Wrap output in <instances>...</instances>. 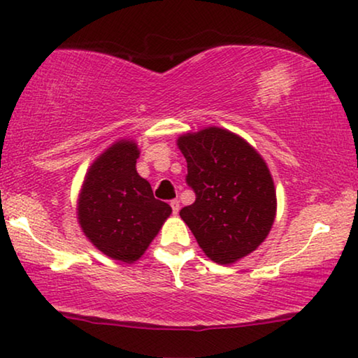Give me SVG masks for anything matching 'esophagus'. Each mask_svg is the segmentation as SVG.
Here are the masks:
<instances>
[{"instance_id":"esophagus-1","label":"esophagus","mask_w":358,"mask_h":358,"mask_svg":"<svg viewBox=\"0 0 358 358\" xmlns=\"http://www.w3.org/2000/svg\"><path fill=\"white\" fill-rule=\"evenodd\" d=\"M170 207H172L173 213H178V210H180V201L178 199H172V201H170Z\"/></svg>"}]
</instances>
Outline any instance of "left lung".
<instances>
[{
	"instance_id": "1",
	"label": "left lung",
	"mask_w": 358,
	"mask_h": 358,
	"mask_svg": "<svg viewBox=\"0 0 358 358\" xmlns=\"http://www.w3.org/2000/svg\"><path fill=\"white\" fill-rule=\"evenodd\" d=\"M196 201L180 210L213 262H236L257 249L275 220L276 194L266 164L243 138L209 127L178 138Z\"/></svg>"
}]
</instances>
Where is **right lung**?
I'll list each match as a JSON object with an SVG mask.
<instances>
[{
    "mask_svg": "<svg viewBox=\"0 0 358 358\" xmlns=\"http://www.w3.org/2000/svg\"><path fill=\"white\" fill-rule=\"evenodd\" d=\"M138 146L122 140L90 167L78 199L83 233L108 257L135 262L161 230L172 207L154 197L136 172Z\"/></svg>",
    "mask_w": 358,
    "mask_h": 358,
    "instance_id": "add662e5",
    "label": "right lung"
}]
</instances>
